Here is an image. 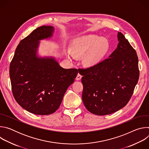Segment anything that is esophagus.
<instances>
[{"label": "esophagus", "instance_id": "34e87169", "mask_svg": "<svg viewBox=\"0 0 149 149\" xmlns=\"http://www.w3.org/2000/svg\"><path fill=\"white\" fill-rule=\"evenodd\" d=\"M81 78H82V75H81L79 73H78V74H77V75L76 79H77V80H80V79H81Z\"/></svg>", "mask_w": 149, "mask_h": 149}]
</instances>
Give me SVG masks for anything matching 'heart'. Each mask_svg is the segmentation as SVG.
I'll return each mask as SVG.
<instances>
[{
	"label": "heart",
	"instance_id": "obj_1",
	"mask_svg": "<svg viewBox=\"0 0 149 149\" xmlns=\"http://www.w3.org/2000/svg\"><path fill=\"white\" fill-rule=\"evenodd\" d=\"M109 49L107 41L94 35L84 36L77 39L72 46V52L69 51L71 58L84 57V63L88 67H92L98 63L107 53Z\"/></svg>",
	"mask_w": 149,
	"mask_h": 149
}]
</instances>
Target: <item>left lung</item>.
<instances>
[{
  "instance_id": "left-lung-1",
  "label": "left lung",
  "mask_w": 149,
  "mask_h": 149,
  "mask_svg": "<svg viewBox=\"0 0 149 149\" xmlns=\"http://www.w3.org/2000/svg\"><path fill=\"white\" fill-rule=\"evenodd\" d=\"M117 36L119 43L109 58L94 66L78 69L83 75L84 104L95 115L110 114L125 107L139 81L136 51L122 33L118 32Z\"/></svg>"
}]
</instances>
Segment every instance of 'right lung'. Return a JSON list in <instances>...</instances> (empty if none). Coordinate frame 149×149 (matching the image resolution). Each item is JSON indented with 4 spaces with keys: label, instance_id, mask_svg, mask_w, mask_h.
<instances>
[{
    "label": "right lung",
    "instance_id": "1",
    "mask_svg": "<svg viewBox=\"0 0 149 149\" xmlns=\"http://www.w3.org/2000/svg\"><path fill=\"white\" fill-rule=\"evenodd\" d=\"M54 28L42 26L21 40L9 67L12 91L16 102L36 115H49L59 107L78 70L61 67L53 58H39V40L52 36Z\"/></svg>",
    "mask_w": 149,
    "mask_h": 149
}]
</instances>
